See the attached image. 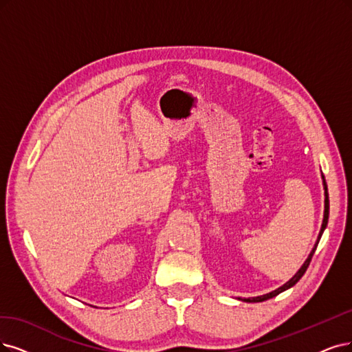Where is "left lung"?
Segmentation results:
<instances>
[{"label":"left lung","mask_w":352,"mask_h":352,"mask_svg":"<svg viewBox=\"0 0 352 352\" xmlns=\"http://www.w3.org/2000/svg\"><path fill=\"white\" fill-rule=\"evenodd\" d=\"M322 179H323V190H324V212H323V222H322V228H320V232H319V236H318V241H316V243H315V246H314V250L310 251V254H309V256H307V259L305 261V264L300 267V270H298L296 274L285 283V284H283L281 287H278L277 290H274V292H271V293H267V294H263V296H258V297H248V298H239V300H243V302H248V303H258V302H264V300H268V298H272V297H276L277 294H280V293H283L284 290H287V289H290V287H293V285L300 280L302 277H303V274L306 272V270H307V267H309V264H310V261H311V256H314V254H315V251H316V246H318V243H319V241H320V238H322V233H323V230L327 229V225H328V219H329V196H328V186H327V181H324V177L322 175Z\"/></svg>","instance_id":"left-lung-1"}]
</instances>
